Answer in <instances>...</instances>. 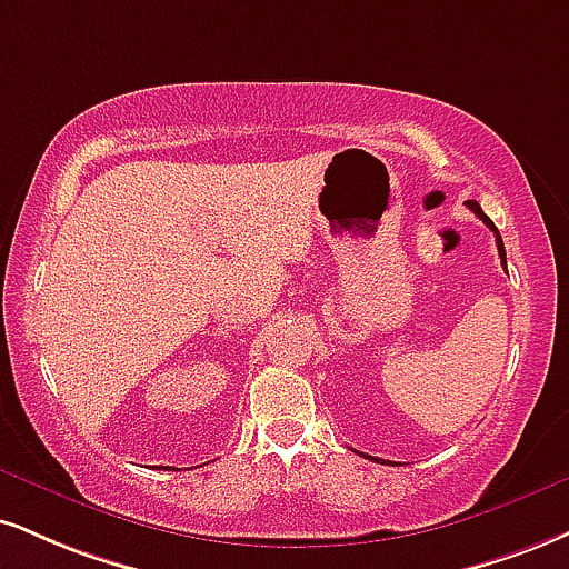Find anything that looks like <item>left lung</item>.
<instances>
[{
	"label": "left lung",
	"instance_id": "1",
	"mask_svg": "<svg viewBox=\"0 0 569 569\" xmlns=\"http://www.w3.org/2000/svg\"><path fill=\"white\" fill-rule=\"evenodd\" d=\"M467 207L471 209V211H475V214L477 217H480L482 219V222L485 224H488V228L492 230V232H496V246H498V257H501V264H506V249H503V241H501V232H498V228H496V224H492L490 222V217L488 214H485V211L480 209V203H477V201H467ZM360 456H366V453H360ZM368 458V461H381V458H376V456H366Z\"/></svg>",
	"mask_w": 569,
	"mask_h": 569
}]
</instances>
